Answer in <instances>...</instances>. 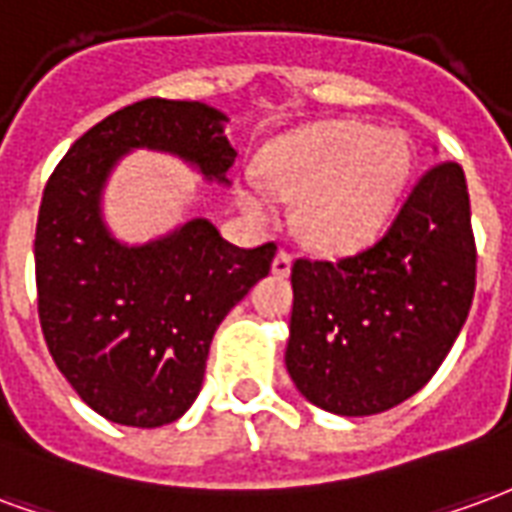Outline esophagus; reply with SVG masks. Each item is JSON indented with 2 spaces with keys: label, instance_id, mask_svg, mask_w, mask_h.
<instances>
[{
  "label": "esophagus",
  "instance_id": "34e87169",
  "mask_svg": "<svg viewBox=\"0 0 512 512\" xmlns=\"http://www.w3.org/2000/svg\"><path fill=\"white\" fill-rule=\"evenodd\" d=\"M292 272V256L286 251H281L275 259H272V275H278V278H286Z\"/></svg>",
  "mask_w": 512,
  "mask_h": 512
}]
</instances>
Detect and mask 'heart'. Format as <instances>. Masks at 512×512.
Masks as SVG:
<instances>
[{
	"instance_id": "obj_1",
	"label": "heart",
	"mask_w": 512,
	"mask_h": 512,
	"mask_svg": "<svg viewBox=\"0 0 512 512\" xmlns=\"http://www.w3.org/2000/svg\"><path fill=\"white\" fill-rule=\"evenodd\" d=\"M412 171L401 130L365 122H316L261 149L259 179L237 182V204L253 220L275 215L270 187L297 199V229L324 253L357 251L393 220Z\"/></svg>"
}]
</instances>
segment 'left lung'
Instances as JSON below:
<instances>
[{
	"label": "left lung",
	"mask_w": 512,
	"mask_h": 512,
	"mask_svg": "<svg viewBox=\"0 0 512 512\" xmlns=\"http://www.w3.org/2000/svg\"><path fill=\"white\" fill-rule=\"evenodd\" d=\"M464 169L439 163L365 251L297 259L286 371L313 406L368 417L404 404L450 352L475 294Z\"/></svg>",
	"instance_id": "8db88e82"
}]
</instances>
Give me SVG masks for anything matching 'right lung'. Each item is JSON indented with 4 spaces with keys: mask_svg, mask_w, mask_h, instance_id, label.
<instances>
[{
    "mask_svg": "<svg viewBox=\"0 0 512 512\" xmlns=\"http://www.w3.org/2000/svg\"><path fill=\"white\" fill-rule=\"evenodd\" d=\"M229 117L196 100L149 98L78 138L48 179L35 231L40 327L78 398L111 423L158 428L188 412L212 335L275 259V242L237 248L193 218L147 242L111 231L103 196L130 152L182 160L229 188Z\"/></svg>",
    "mask_w": 512,
    "mask_h": 512,
    "instance_id": "obj_1",
    "label": "right lung"
}]
</instances>
